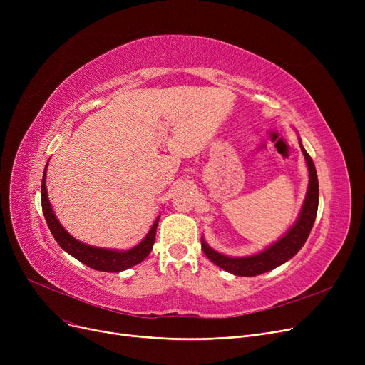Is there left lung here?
<instances>
[{
	"label": "left lung",
	"instance_id": "8db88e82",
	"mask_svg": "<svg viewBox=\"0 0 365 365\" xmlns=\"http://www.w3.org/2000/svg\"><path fill=\"white\" fill-rule=\"evenodd\" d=\"M299 143L304 155L306 165H308L309 183H308V190H306V197L296 222L293 223V226L289 229V231L284 234V237H281L278 241H275L269 247H266L264 250L252 256L232 257V256L222 255L216 252L215 248L210 247L205 242V240L201 237V247H202L204 255L215 264L222 267L223 271L234 274L237 277H256L264 272H269L275 269V267L281 266L282 263L289 262L293 256H296L297 252L303 247V244L306 242V240H308L317 217V212H318L319 189H318V176H317L314 161L309 157V153L304 150L300 140Z\"/></svg>",
	"mask_w": 365,
	"mask_h": 365
}]
</instances>
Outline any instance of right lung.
<instances>
[{
	"instance_id": "obj_1",
	"label": "right lung",
	"mask_w": 365,
	"mask_h": 365,
	"mask_svg": "<svg viewBox=\"0 0 365 365\" xmlns=\"http://www.w3.org/2000/svg\"><path fill=\"white\" fill-rule=\"evenodd\" d=\"M46 178H47V165L44 170L43 183H41L43 213L54 240L68 255H71L76 260H80L81 263L87 264L88 267H91V269L102 271V272L125 271L128 267L143 262L149 256L153 242H155V234H157L160 216L155 219V222H153L148 235L138 245L128 248V250H115V248H103V247H94V245L84 244L76 238H73L62 226L59 219L56 217L51 204L48 201Z\"/></svg>"
}]
</instances>
